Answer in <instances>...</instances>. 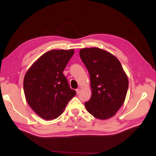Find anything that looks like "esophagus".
<instances>
[{"instance_id":"1","label":"esophagus","mask_w":156,"mask_h":156,"mask_svg":"<svg viewBox=\"0 0 156 156\" xmlns=\"http://www.w3.org/2000/svg\"><path fill=\"white\" fill-rule=\"evenodd\" d=\"M80 89H76V94L80 93Z\"/></svg>"}]
</instances>
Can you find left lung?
<instances>
[{"mask_svg": "<svg viewBox=\"0 0 156 156\" xmlns=\"http://www.w3.org/2000/svg\"><path fill=\"white\" fill-rule=\"evenodd\" d=\"M81 59L90 76L91 97L84 105L98 119L114 116L124 103L129 80L118 59L98 48H83Z\"/></svg>", "mask_w": 156, "mask_h": 156, "instance_id": "8db88e82", "label": "left lung"}]
</instances>
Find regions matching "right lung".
<instances>
[{
    "instance_id": "add662e5",
    "label": "right lung",
    "mask_w": 156,
    "mask_h": 156,
    "mask_svg": "<svg viewBox=\"0 0 156 156\" xmlns=\"http://www.w3.org/2000/svg\"><path fill=\"white\" fill-rule=\"evenodd\" d=\"M74 50H52L40 57L25 74L23 89L32 109L46 120L57 119L76 95L63 71Z\"/></svg>"
}]
</instances>
